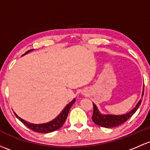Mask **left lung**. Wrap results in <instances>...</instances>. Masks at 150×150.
Returning a JSON list of instances; mask_svg holds the SVG:
<instances>
[{
	"label": "left lung",
	"instance_id": "1",
	"mask_svg": "<svg viewBox=\"0 0 150 150\" xmlns=\"http://www.w3.org/2000/svg\"><path fill=\"white\" fill-rule=\"evenodd\" d=\"M143 95H144V87H143L142 96H143ZM142 100V97L137 104L136 106L132 111L123 115L102 114L99 111L98 108L96 106V104L93 103V113L92 120L97 125L100 126L102 127H105V128H112V127L120 126L121 124H124L125 121L128 120L129 118L132 117L134 113L136 112L137 110L139 107L140 104H141Z\"/></svg>",
	"mask_w": 150,
	"mask_h": 150
}]
</instances>
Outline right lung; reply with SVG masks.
Here are the masks:
<instances>
[{
    "label": "right lung",
    "instance_id": "right-lung-1",
    "mask_svg": "<svg viewBox=\"0 0 150 150\" xmlns=\"http://www.w3.org/2000/svg\"><path fill=\"white\" fill-rule=\"evenodd\" d=\"M32 50H30L29 51L26 52L24 54H23L22 56L23 55L28 54L30 52H31ZM75 99H73L72 101L70 102L65 107H64V109L62 110V112L59 113L55 119L52 120L50 122H47V123H45V124H32V123H29L28 121L23 120V119L20 118L18 115L16 114L15 112H14V114L16 115L17 118L19 119L20 121L24 124L25 126L29 128L30 129H31L32 131L34 132H38V133H50V132H54V131L57 130L60 128L64 124V121H65L67 117V115H68L69 111H70L71 106L72 105V104L75 103Z\"/></svg>",
    "mask_w": 150,
    "mask_h": 150
}]
</instances>
